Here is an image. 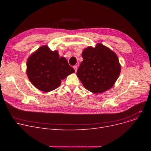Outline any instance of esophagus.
<instances>
[{"instance_id":"1","label":"esophagus","mask_w":151,"mask_h":151,"mask_svg":"<svg viewBox=\"0 0 151 151\" xmlns=\"http://www.w3.org/2000/svg\"><path fill=\"white\" fill-rule=\"evenodd\" d=\"M73 68L75 69V72H76V71L77 70H78V67H77L76 65H75V66H73Z\"/></svg>"}]
</instances>
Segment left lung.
I'll list each match as a JSON object with an SVG mask.
<instances>
[{
    "label": "left lung",
    "mask_w": 151,
    "mask_h": 151,
    "mask_svg": "<svg viewBox=\"0 0 151 151\" xmlns=\"http://www.w3.org/2000/svg\"><path fill=\"white\" fill-rule=\"evenodd\" d=\"M82 57L83 61L76 75L84 88L94 93L111 88L121 73V65L115 52L97 43L95 47L84 49Z\"/></svg>",
    "instance_id": "obj_1"
}]
</instances>
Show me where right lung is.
Segmentation results:
<instances>
[{
  "mask_svg": "<svg viewBox=\"0 0 151 151\" xmlns=\"http://www.w3.org/2000/svg\"><path fill=\"white\" fill-rule=\"evenodd\" d=\"M27 75L35 88L48 92L60 85L61 80L75 72L67 59L59 58L58 51H51L46 45L42 46L27 61Z\"/></svg>",
  "mask_w": 151,
  "mask_h": 151,
  "instance_id": "obj_1",
  "label": "right lung"
}]
</instances>
